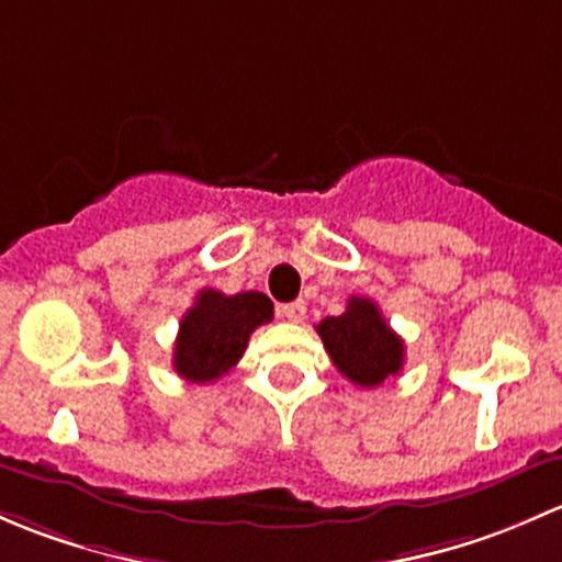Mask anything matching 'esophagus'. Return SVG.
Here are the masks:
<instances>
[{
    "mask_svg": "<svg viewBox=\"0 0 562 562\" xmlns=\"http://www.w3.org/2000/svg\"><path fill=\"white\" fill-rule=\"evenodd\" d=\"M279 314L289 322H303L305 319V300H292V303H283Z\"/></svg>",
    "mask_w": 562,
    "mask_h": 562,
    "instance_id": "esophagus-1",
    "label": "esophagus"
}]
</instances>
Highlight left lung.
Wrapping results in <instances>:
<instances>
[{
  "label": "left lung",
  "instance_id": "left-lung-1",
  "mask_svg": "<svg viewBox=\"0 0 562 562\" xmlns=\"http://www.w3.org/2000/svg\"><path fill=\"white\" fill-rule=\"evenodd\" d=\"M333 366L357 386L384 384L397 375L406 357L401 335L386 324L379 305L368 297H349L340 316H327L316 324Z\"/></svg>",
  "mask_w": 562,
  "mask_h": 562
}]
</instances>
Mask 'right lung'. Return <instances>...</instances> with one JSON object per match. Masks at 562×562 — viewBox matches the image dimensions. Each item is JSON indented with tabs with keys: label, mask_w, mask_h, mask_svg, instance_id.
<instances>
[{
	"label": "right lung",
	"mask_w": 562,
	"mask_h": 562,
	"mask_svg": "<svg viewBox=\"0 0 562 562\" xmlns=\"http://www.w3.org/2000/svg\"><path fill=\"white\" fill-rule=\"evenodd\" d=\"M270 319L273 303L268 294L202 289L178 327L172 368L192 384L222 379L229 368L238 366L254 329Z\"/></svg>",
	"instance_id": "right-lung-1"
}]
</instances>
